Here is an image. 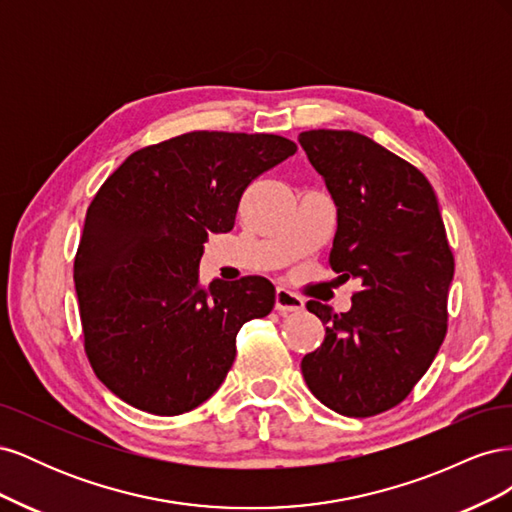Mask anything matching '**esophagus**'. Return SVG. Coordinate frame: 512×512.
Masks as SVG:
<instances>
[{
	"instance_id": "34e87169",
	"label": "esophagus",
	"mask_w": 512,
	"mask_h": 512,
	"mask_svg": "<svg viewBox=\"0 0 512 512\" xmlns=\"http://www.w3.org/2000/svg\"><path fill=\"white\" fill-rule=\"evenodd\" d=\"M305 307V301L299 297V294L290 292L288 288H277L275 290V309L280 314H290V312H301Z\"/></svg>"
}]
</instances>
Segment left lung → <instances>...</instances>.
<instances>
[{"instance_id":"8db88e82","label":"left lung","mask_w":512,"mask_h":512,"mask_svg":"<svg viewBox=\"0 0 512 512\" xmlns=\"http://www.w3.org/2000/svg\"><path fill=\"white\" fill-rule=\"evenodd\" d=\"M337 207L329 265L361 282L335 314L307 301L327 324L303 356L309 391L344 416H374L404 401L446 335L455 258L427 177L371 138L350 130L299 134Z\"/></svg>"}]
</instances>
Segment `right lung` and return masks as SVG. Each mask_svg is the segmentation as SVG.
I'll list each match as a JSON object with an SVG mask.
<instances>
[{
    "mask_svg": "<svg viewBox=\"0 0 512 512\" xmlns=\"http://www.w3.org/2000/svg\"><path fill=\"white\" fill-rule=\"evenodd\" d=\"M277 134L198 130L134 151L91 200L74 258L87 359L108 391L177 416L220 389L247 320L275 288L260 275L203 286L211 232L235 226L258 175L294 156Z\"/></svg>",
    "mask_w": 512,
    "mask_h": 512,
    "instance_id": "add662e5",
    "label": "right lung"
}]
</instances>
